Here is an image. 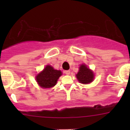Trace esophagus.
<instances>
[{
    "mask_svg": "<svg viewBox=\"0 0 130 130\" xmlns=\"http://www.w3.org/2000/svg\"><path fill=\"white\" fill-rule=\"evenodd\" d=\"M64 73H66V75H70V70L64 71Z\"/></svg>",
    "mask_w": 130,
    "mask_h": 130,
    "instance_id": "1",
    "label": "esophagus"
}]
</instances>
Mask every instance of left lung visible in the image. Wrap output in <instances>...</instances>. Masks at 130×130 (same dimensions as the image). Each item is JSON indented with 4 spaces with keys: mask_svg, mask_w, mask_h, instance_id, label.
<instances>
[{
    "mask_svg": "<svg viewBox=\"0 0 130 130\" xmlns=\"http://www.w3.org/2000/svg\"><path fill=\"white\" fill-rule=\"evenodd\" d=\"M78 81L83 84H88L91 83L94 79V74L90 69L85 65L82 64L79 68V71L76 75Z\"/></svg>",
    "mask_w": 130,
    "mask_h": 130,
    "instance_id": "8db88e82",
    "label": "left lung"
}]
</instances>
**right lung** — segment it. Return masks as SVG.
Listing matches in <instances>:
<instances>
[{"instance_id":"1","label":"right lung","mask_w":130,"mask_h":130,"mask_svg":"<svg viewBox=\"0 0 130 130\" xmlns=\"http://www.w3.org/2000/svg\"><path fill=\"white\" fill-rule=\"evenodd\" d=\"M62 75L60 70H54L52 66H47L43 72L36 76V81L39 85L43 88H50L56 85L57 80Z\"/></svg>"}]
</instances>
